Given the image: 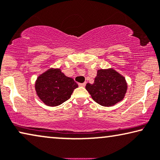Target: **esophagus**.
Returning a JSON list of instances; mask_svg holds the SVG:
<instances>
[{
    "mask_svg": "<svg viewBox=\"0 0 160 160\" xmlns=\"http://www.w3.org/2000/svg\"><path fill=\"white\" fill-rule=\"evenodd\" d=\"M79 86L80 87H85V82H83V83H79Z\"/></svg>",
    "mask_w": 160,
    "mask_h": 160,
    "instance_id": "34e87169",
    "label": "esophagus"
}]
</instances>
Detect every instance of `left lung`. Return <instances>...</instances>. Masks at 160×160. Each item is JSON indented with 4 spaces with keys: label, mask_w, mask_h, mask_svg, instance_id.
Instances as JSON below:
<instances>
[{
    "label": "left lung",
    "mask_w": 160,
    "mask_h": 160,
    "mask_svg": "<svg viewBox=\"0 0 160 160\" xmlns=\"http://www.w3.org/2000/svg\"><path fill=\"white\" fill-rule=\"evenodd\" d=\"M85 89L98 104L112 107L125 98L128 83L125 77L114 69H100L94 82L87 83Z\"/></svg>",
    "instance_id": "obj_1"
}]
</instances>
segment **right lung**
<instances>
[{
    "label": "right lung",
    "instance_id": "add662e5",
    "mask_svg": "<svg viewBox=\"0 0 160 160\" xmlns=\"http://www.w3.org/2000/svg\"><path fill=\"white\" fill-rule=\"evenodd\" d=\"M78 85L59 68H50L38 76L35 82L36 95L48 107H57L71 97Z\"/></svg>",
    "mask_w": 160,
    "mask_h": 160
}]
</instances>
